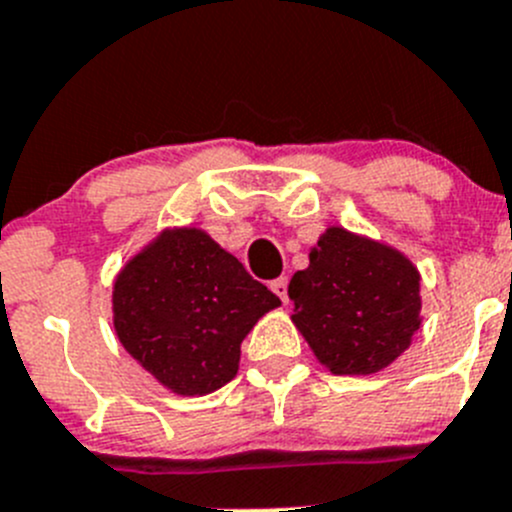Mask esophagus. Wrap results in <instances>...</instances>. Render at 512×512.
<instances>
[{"mask_svg": "<svg viewBox=\"0 0 512 512\" xmlns=\"http://www.w3.org/2000/svg\"><path fill=\"white\" fill-rule=\"evenodd\" d=\"M271 291H274L276 296H279L281 301H289V279H286V276H279V279H274L271 281Z\"/></svg>", "mask_w": 512, "mask_h": 512, "instance_id": "esophagus-1", "label": "esophagus"}]
</instances>
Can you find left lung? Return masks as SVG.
Listing matches in <instances>:
<instances>
[{"label": "left lung", "instance_id": "obj_1", "mask_svg": "<svg viewBox=\"0 0 512 512\" xmlns=\"http://www.w3.org/2000/svg\"><path fill=\"white\" fill-rule=\"evenodd\" d=\"M296 329L332 374L392 364L420 329V274L407 256L344 228H326L289 284Z\"/></svg>", "mask_w": 512, "mask_h": 512}]
</instances>
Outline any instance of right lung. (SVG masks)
<instances>
[{"label":"right lung","mask_w":512,"mask_h":512,"mask_svg":"<svg viewBox=\"0 0 512 512\" xmlns=\"http://www.w3.org/2000/svg\"><path fill=\"white\" fill-rule=\"evenodd\" d=\"M281 301L201 228H170L125 264L113 324L130 357L183 397L238 372L241 342Z\"/></svg>","instance_id":"obj_1"}]
</instances>
